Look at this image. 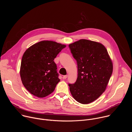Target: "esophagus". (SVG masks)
I'll list each match as a JSON object with an SVG mask.
<instances>
[{
    "mask_svg": "<svg viewBox=\"0 0 132 132\" xmlns=\"http://www.w3.org/2000/svg\"><path fill=\"white\" fill-rule=\"evenodd\" d=\"M67 77H68V75H65V76H63V79H66L67 78Z\"/></svg>",
    "mask_w": 132,
    "mask_h": 132,
    "instance_id": "esophagus-1",
    "label": "esophagus"
}]
</instances>
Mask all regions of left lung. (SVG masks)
Masks as SVG:
<instances>
[{
    "label": "left lung",
    "mask_w": 132,
    "mask_h": 132,
    "mask_svg": "<svg viewBox=\"0 0 132 132\" xmlns=\"http://www.w3.org/2000/svg\"><path fill=\"white\" fill-rule=\"evenodd\" d=\"M78 65L76 81L69 84L73 98L81 104L97 99L105 90L113 71V63L105 46L81 39L69 45Z\"/></svg>",
    "instance_id": "1"
}]
</instances>
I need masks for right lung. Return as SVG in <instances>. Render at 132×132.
<instances>
[{"label":"right lung","instance_id":"right-lung-1","mask_svg":"<svg viewBox=\"0 0 132 132\" xmlns=\"http://www.w3.org/2000/svg\"><path fill=\"white\" fill-rule=\"evenodd\" d=\"M66 46L52 41H42L24 53L20 77L23 86L33 95L44 98L54 91L60 81L54 60Z\"/></svg>","mask_w":132,"mask_h":132}]
</instances>
